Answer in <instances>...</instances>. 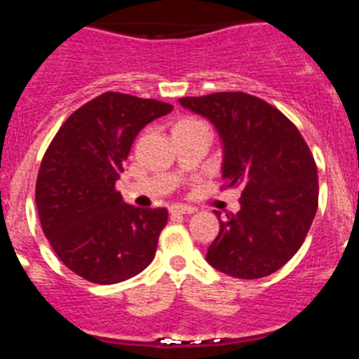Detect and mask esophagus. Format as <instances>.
I'll return each mask as SVG.
<instances>
[{
	"label": "esophagus",
	"mask_w": 359,
	"mask_h": 359,
	"mask_svg": "<svg viewBox=\"0 0 359 359\" xmlns=\"http://www.w3.org/2000/svg\"><path fill=\"white\" fill-rule=\"evenodd\" d=\"M170 214H180V215H189V214H194L196 208L194 207H187V205H172L169 208Z\"/></svg>",
	"instance_id": "esophagus-1"
}]
</instances>
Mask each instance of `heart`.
Instances as JSON below:
<instances>
[{
  "instance_id": "b5f03b06",
  "label": "heart",
  "mask_w": 359,
  "mask_h": 359,
  "mask_svg": "<svg viewBox=\"0 0 359 359\" xmlns=\"http://www.w3.org/2000/svg\"><path fill=\"white\" fill-rule=\"evenodd\" d=\"M185 128H207V126L196 118H183L176 123V128L174 129H185Z\"/></svg>"
}]
</instances>
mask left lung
Instances as JSON below:
<instances>
[{"label": "left lung", "mask_w": 359, "mask_h": 359, "mask_svg": "<svg viewBox=\"0 0 359 359\" xmlns=\"http://www.w3.org/2000/svg\"><path fill=\"white\" fill-rule=\"evenodd\" d=\"M180 104L214 123L223 144V187L243 192L241 210L219 219L208 264L236 278L275 273L302 246L318 208V170L306 140L277 107L243 91Z\"/></svg>", "instance_id": "obj_1"}]
</instances>
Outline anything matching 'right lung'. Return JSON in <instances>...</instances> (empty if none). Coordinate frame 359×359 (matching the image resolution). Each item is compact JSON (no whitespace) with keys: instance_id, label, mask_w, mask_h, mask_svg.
Masks as SVG:
<instances>
[{"instance_id":"obj_1","label":"right lung","mask_w":359,"mask_h":359,"mask_svg":"<svg viewBox=\"0 0 359 359\" xmlns=\"http://www.w3.org/2000/svg\"><path fill=\"white\" fill-rule=\"evenodd\" d=\"M170 111V104L107 91L72 113L44 152L36 183L41 226L79 277L116 284L154 259L169 214L128 205L115 185L136 135Z\"/></svg>"}]
</instances>
